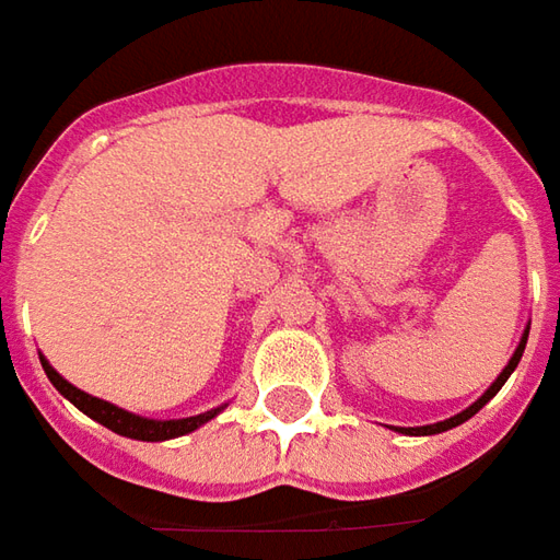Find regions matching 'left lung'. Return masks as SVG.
I'll return each mask as SVG.
<instances>
[{"label":"left lung","mask_w":560,"mask_h":560,"mask_svg":"<svg viewBox=\"0 0 560 560\" xmlns=\"http://www.w3.org/2000/svg\"><path fill=\"white\" fill-rule=\"evenodd\" d=\"M527 335H530V328H527V331H524V338H521V343H517V350H514V357L509 359V365H505V369H502V375L495 377V381H492V384H490V390H487V394L480 396V399H477V402H471V406H468V409H465V412L453 415V418H446V421H436V424H424V428H399V434H415V436L443 434V431H450V428H458V424H462V421H468V418H471V415L480 412V409H483V406H487V402H490L492 396H495V394H499V390H502V384H505V381H509L511 372H514V369H517V362H521V357H524V347H527Z\"/></svg>","instance_id":"1"}]
</instances>
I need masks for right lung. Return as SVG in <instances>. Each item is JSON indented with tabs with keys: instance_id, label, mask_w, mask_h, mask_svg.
Listing matches in <instances>:
<instances>
[{
	"instance_id": "add662e5",
	"label": "right lung",
	"mask_w": 560,
	"mask_h": 560,
	"mask_svg": "<svg viewBox=\"0 0 560 560\" xmlns=\"http://www.w3.org/2000/svg\"><path fill=\"white\" fill-rule=\"evenodd\" d=\"M43 359V357H39ZM43 369H46V375L55 384V390L70 399L80 412H86L89 418H95L98 424H105L107 431H114V434L129 436V440H148V443H158V440H173V436H183L191 434V431H198L201 424H207L213 415H220L222 409H210V412L203 415H191V418H170V421H154V418H142V415H132L120 409V406H114V402H107V399H98V396H89L83 394L80 387H73L70 381L58 375L55 369L49 365V359H43Z\"/></svg>"
}]
</instances>
